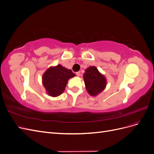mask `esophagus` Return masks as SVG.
Instances as JSON below:
<instances>
[{
    "label": "esophagus",
    "instance_id": "1",
    "mask_svg": "<svg viewBox=\"0 0 154 154\" xmlns=\"http://www.w3.org/2000/svg\"><path fill=\"white\" fill-rule=\"evenodd\" d=\"M76 75H77L78 76H80V74H81V73H80V71H78V72H76Z\"/></svg>",
    "mask_w": 154,
    "mask_h": 154
}]
</instances>
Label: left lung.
Returning a JSON list of instances; mask_svg holds the SVG:
<instances>
[{
    "label": "left lung",
    "mask_w": 154,
    "mask_h": 154,
    "mask_svg": "<svg viewBox=\"0 0 154 154\" xmlns=\"http://www.w3.org/2000/svg\"><path fill=\"white\" fill-rule=\"evenodd\" d=\"M83 79L86 86V89L91 96H96L103 91L106 83L103 75L100 73L96 67L92 66L85 70Z\"/></svg>",
    "instance_id": "obj_1"
}]
</instances>
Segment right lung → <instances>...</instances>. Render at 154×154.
<instances>
[{
  "mask_svg": "<svg viewBox=\"0 0 154 154\" xmlns=\"http://www.w3.org/2000/svg\"><path fill=\"white\" fill-rule=\"evenodd\" d=\"M74 76V74L71 70L58 65L48 69L44 74L43 85L49 96L57 97L62 94L68 80Z\"/></svg>",
  "mask_w": 154,
  "mask_h": 154,
  "instance_id": "1",
  "label": "right lung"
}]
</instances>
